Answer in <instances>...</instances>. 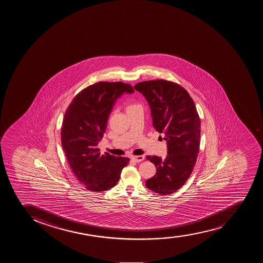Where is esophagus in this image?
<instances>
[{"label": "esophagus", "mask_w": 263, "mask_h": 263, "mask_svg": "<svg viewBox=\"0 0 263 263\" xmlns=\"http://www.w3.org/2000/svg\"><path fill=\"white\" fill-rule=\"evenodd\" d=\"M144 159H145V157L142 156V155H140V156L132 157V160H133V161L136 162V163H140V162L143 161Z\"/></svg>", "instance_id": "esophagus-1"}]
</instances>
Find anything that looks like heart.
Masks as SVG:
<instances>
[{
  "label": "heart",
  "mask_w": 263,
  "mask_h": 263,
  "mask_svg": "<svg viewBox=\"0 0 263 263\" xmlns=\"http://www.w3.org/2000/svg\"><path fill=\"white\" fill-rule=\"evenodd\" d=\"M137 104H130L129 106L127 107V108H129V107L136 106Z\"/></svg>",
  "instance_id": "1"
}]
</instances>
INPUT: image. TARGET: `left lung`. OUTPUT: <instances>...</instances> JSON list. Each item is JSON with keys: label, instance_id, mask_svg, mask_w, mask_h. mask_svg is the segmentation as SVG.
<instances>
[{"label": "left lung", "instance_id": "1", "mask_svg": "<svg viewBox=\"0 0 263 263\" xmlns=\"http://www.w3.org/2000/svg\"><path fill=\"white\" fill-rule=\"evenodd\" d=\"M134 88L145 97L153 126L167 144L165 159L146 156L157 168L156 174L146 180V187L170 195L184 185L195 167L200 147V117L190 94L178 84L156 80L140 82Z\"/></svg>", "mask_w": 263, "mask_h": 263}]
</instances>
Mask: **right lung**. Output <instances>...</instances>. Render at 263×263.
Returning <instances> with one entry per match:
<instances>
[{
  "instance_id": "obj_1",
  "label": "right lung",
  "mask_w": 263,
  "mask_h": 263,
  "mask_svg": "<svg viewBox=\"0 0 263 263\" xmlns=\"http://www.w3.org/2000/svg\"><path fill=\"white\" fill-rule=\"evenodd\" d=\"M133 92L129 84L100 81L80 91L66 110L61 131L62 146L72 172L86 190H110L129 163L128 158L108 153L101 155L98 144L117 99Z\"/></svg>"
}]
</instances>
